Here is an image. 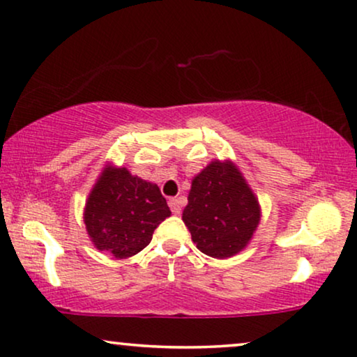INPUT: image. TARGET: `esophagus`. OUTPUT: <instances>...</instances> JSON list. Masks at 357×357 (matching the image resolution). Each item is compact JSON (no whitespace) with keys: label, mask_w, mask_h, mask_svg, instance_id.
<instances>
[{"label":"esophagus","mask_w":357,"mask_h":357,"mask_svg":"<svg viewBox=\"0 0 357 357\" xmlns=\"http://www.w3.org/2000/svg\"><path fill=\"white\" fill-rule=\"evenodd\" d=\"M169 206H170V211L174 214H178L182 213V206H180V198H170L169 199Z\"/></svg>","instance_id":"34e87169"}]
</instances>
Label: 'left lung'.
Instances as JSON below:
<instances>
[{
    "instance_id": "left-lung-1",
    "label": "left lung",
    "mask_w": 357,
    "mask_h": 357,
    "mask_svg": "<svg viewBox=\"0 0 357 357\" xmlns=\"http://www.w3.org/2000/svg\"><path fill=\"white\" fill-rule=\"evenodd\" d=\"M182 219L198 250L229 258L252 238L260 206L236 165L214 160L193 178Z\"/></svg>"
}]
</instances>
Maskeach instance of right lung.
<instances>
[{
  "mask_svg": "<svg viewBox=\"0 0 357 357\" xmlns=\"http://www.w3.org/2000/svg\"><path fill=\"white\" fill-rule=\"evenodd\" d=\"M170 216L158 185L125 167H107L86 203L84 222L100 252L128 258L149 245L154 229Z\"/></svg>",
  "mask_w": 357,
  "mask_h": 357,
  "instance_id": "obj_1",
  "label": "right lung"
}]
</instances>
